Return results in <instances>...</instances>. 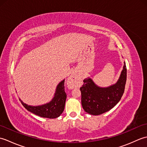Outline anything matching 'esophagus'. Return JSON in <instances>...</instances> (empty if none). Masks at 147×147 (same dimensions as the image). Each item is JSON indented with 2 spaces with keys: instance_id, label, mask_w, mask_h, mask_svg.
<instances>
[{
  "instance_id": "obj_1",
  "label": "esophagus",
  "mask_w": 147,
  "mask_h": 147,
  "mask_svg": "<svg viewBox=\"0 0 147 147\" xmlns=\"http://www.w3.org/2000/svg\"><path fill=\"white\" fill-rule=\"evenodd\" d=\"M69 86L71 88H75L80 85V78L76 74H71L68 79Z\"/></svg>"
}]
</instances>
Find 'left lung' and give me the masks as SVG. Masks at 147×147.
I'll return each mask as SVG.
<instances>
[{"mask_svg":"<svg viewBox=\"0 0 147 147\" xmlns=\"http://www.w3.org/2000/svg\"><path fill=\"white\" fill-rule=\"evenodd\" d=\"M127 77L125 62L119 79L115 85L107 88L96 86L92 80H83V85L80 88L82 92V105L87 113L97 115L111 110L120 101L123 96Z\"/></svg>","mask_w":147,"mask_h":147,"instance_id":"1","label":"left lung"}]
</instances>
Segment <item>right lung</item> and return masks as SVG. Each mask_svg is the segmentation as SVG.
Returning a JSON list of instances; mask_svg holds the SVG:
<instances>
[{"label": "right lung", "instance_id": "obj_1", "mask_svg": "<svg viewBox=\"0 0 147 147\" xmlns=\"http://www.w3.org/2000/svg\"><path fill=\"white\" fill-rule=\"evenodd\" d=\"M67 95L65 92L64 80L57 85L54 97L47 104L39 106H30L21 101L22 105L28 111L38 116L54 119L60 116L63 112Z\"/></svg>", "mask_w": 147, "mask_h": 147}]
</instances>
